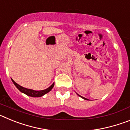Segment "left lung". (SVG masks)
I'll return each instance as SVG.
<instances>
[{
    "label": "left lung",
    "instance_id": "obj_1",
    "mask_svg": "<svg viewBox=\"0 0 130 130\" xmlns=\"http://www.w3.org/2000/svg\"><path fill=\"white\" fill-rule=\"evenodd\" d=\"M78 96H80V97H81V98H83V99H85V100H88V99H87V98H85L82 97V96H80V95H79V94H78Z\"/></svg>",
    "mask_w": 130,
    "mask_h": 130
}]
</instances>
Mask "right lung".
<instances>
[{"label":"right lung","mask_w":130,"mask_h":130,"mask_svg":"<svg viewBox=\"0 0 130 130\" xmlns=\"http://www.w3.org/2000/svg\"><path fill=\"white\" fill-rule=\"evenodd\" d=\"M12 81H13V84L15 85L17 88L20 90L21 92L24 93L25 94H26L27 96H32V97H41V96H43L44 94H47V92H49L50 90L53 88L54 87V85H55V83L51 85L49 88H47V89L45 90H31V89H28V88H24V87H21V86L19 85L18 83H16L14 81H13V79H11Z\"/></svg>","instance_id":"obj_1"}]
</instances>
